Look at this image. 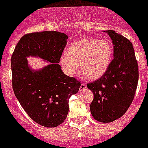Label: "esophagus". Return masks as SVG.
Returning a JSON list of instances; mask_svg holds the SVG:
<instances>
[{
    "label": "esophagus",
    "instance_id": "1",
    "mask_svg": "<svg viewBox=\"0 0 148 148\" xmlns=\"http://www.w3.org/2000/svg\"><path fill=\"white\" fill-rule=\"evenodd\" d=\"M86 88H87L86 84L82 83V84H81V85H80V88H79V90H80V91L83 90H85Z\"/></svg>",
    "mask_w": 148,
    "mask_h": 148
}]
</instances>
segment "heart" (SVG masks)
Listing matches in <instances>:
<instances>
[{
  "instance_id": "1",
  "label": "heart",
  "mask_w": 148,
  "mask_h": 148,
  "mask_svg": "<svg viewBox=\"0 0 148 148\" xmlns=\"http://www.w3.org/2000/svg\"><path fill=\"white\" fill-rule=\"evenodd\" d=\"M113 49L104 40L84 38L74 41L60 58V64L65 73L73 76L78 71L87 79L95 80L101 77L112 61Z\"/></svg>"
}]
</instances>
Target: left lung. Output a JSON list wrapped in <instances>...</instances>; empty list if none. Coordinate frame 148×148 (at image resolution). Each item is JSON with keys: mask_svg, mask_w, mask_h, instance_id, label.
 Returning a JSON list of instances; mask_svg holds the SVG:
<instances>
[{"mask_svg": "<svg viewBox=\"0 0 148 148\" xmlns=\"http://www.w3.org/2000/svg\"><path fill=\"white\" fill-rule=\"evenodd\" d=\"M114 45V58L106 73L87 86L94 98L90 109L96 121L110 123L121 118L134 98L139 68L132 43L112 30H105Z\"/></svg>", "mask_w": 148, "mask_h": 148, "instance_id": "obj_1", "label": "left lung"}]
</instances>
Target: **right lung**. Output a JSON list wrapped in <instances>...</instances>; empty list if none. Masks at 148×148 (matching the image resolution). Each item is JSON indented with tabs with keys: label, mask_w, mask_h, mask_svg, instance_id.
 Returning <instances> with one entry per match:
<instances>
[{
	"label": "right lung",
	"mask_w": 148,
	"mask_h": 148,
	"mask_svg": "<svg viewBox=\"0 0 148 148\" xmlns=\"http://www.w3.org/2000/svg\"><path fill=\"white\" fill-rule=\"evenodd\" d=\"M68 36L58 31L30 33L17 43L11 60L12 88L15 96L34 121L42 126L60 125L69 112V100L80 82L62 71L59 64ZM38 56L52 63L34 73L26 57Z\"/></svg>",
	"instance_id": "add662e5"
}]
</instances>
